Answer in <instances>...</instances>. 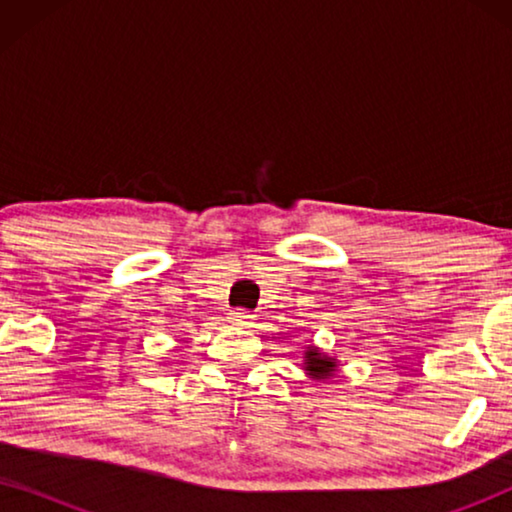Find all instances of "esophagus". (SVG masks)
Returning <instances> with one entry per match:
<instances>
[{
	"mask_svg": "<svg viewBox=\"0 0 512 512\" xmlns=\"http://www.w3.org/2000/svg\"><path fill=\"white\" fill-rule=\"evenodd\" d=\"M228 319L233 321L235 326H249L251 321H254V317H251L247 310H233V312L228 314Z\"/></svg>",
	"mask_w": 512,
	"mask_h": 512,
	"instance_id": "34e87169",
	"label": "esophagus"
}]
</instances>
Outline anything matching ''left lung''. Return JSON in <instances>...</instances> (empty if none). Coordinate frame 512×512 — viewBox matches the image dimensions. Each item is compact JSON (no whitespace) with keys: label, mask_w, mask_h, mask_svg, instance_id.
<instances>
[{"label":"left lung","mask_w":512,"mask_h":512,"mask_svg":"<svg viewBox=\"0 0 512 512\" xmlns=\"http://www.w3.org/2000/svg\"><path fill=\"white\" fill-rule=\"evenodd\" d=\"M303 370L314 382H331L340 370V361L317 345H310L303 354Z\"/></svg>","instance_id":"1"}]
</instances>
